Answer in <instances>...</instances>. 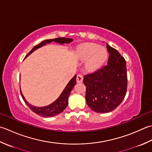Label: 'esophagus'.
Returning a JSON list of instances; mask_svg holds the SVG:
<instances>
[{
    "instance_id": "1",
    "label": "esophagus",
    "mask_w": 152,
    "mask_h": 152,
    "mask_svg": "<svg viewBox=\"0 0 152 152\" xmlns=\"http://www.w3.org/2000/svg\"><path fill=\"white\" fill-rule=\"evenodd\" d=\"M83 80V76L82 75H80V74H79L77 77V82L79 83H82Z\"/></svg>"
}]
</instances>
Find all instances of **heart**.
Listing matches in <instances>:
<instances>
[{
    "mask_svg": "<svg viewBox=\"0 0 152 152\" xmlns=\"http://www.w3.org/2000/svg\"><path fill=\"white\" fill-rule=\"evenodd\" d=\"M76 56L80 61H86V67L90 72H94L102 67L107 58V51L104 47L91 42L79 45Z\"/></svg>",
    "mask_w": 152,
    "mask_h": 152,
    "instance_id": "1",
    "label": "heart"
}]
</instances>
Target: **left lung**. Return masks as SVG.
Wrapping results in <instances>:
<instances>
[{"label":"left lung","instance_id":"8db88e82","mask_svg":"<svg viewBox=\"0 0 152 152\" xmlns=\"http://www.w3.org/2000/svg\"><path fill=\"white\" fill-rule=\"evenodd\" d=\"M110 54L107 65L84 76L85 99L91 109L96 113H108L119 106L127 88L126 61L116 49L107 44Z\"/></svg>","mask_w":152,"mask_h":152}]
</instances>
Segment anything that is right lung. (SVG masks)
<instances>
[{
	"instance_id": "obj_1",
	"label": "right lung",
	"mask_w": 152,
	"mask_h": 152,
	"mask_svg": "<svg viewBox=\"0 0 152 152\" xmlns=\"http://www.w3.org/2000/svg\"><path fill=\"white\" fill-rule=\"evenodd\" d=\"M73 41V40L72 39L64 38V37H59V38H56L54 39L45 40V41H42L40 44L34 46V47L32 48V50L27 54L26 58H27L28 56H29L31 54L33 53V52L35 50H36L37 49L41 48L42 46L46 45V44H49V43H50L53 41L55 42H57L60 45H63L64 43H67V44H68V43H70ZM76 78H77V75H75V76H74L73 78L69 80V82L67 83V85L64 89V91L60 95V96H59L54 102H52V104H49L46 106L37 107V106L31 105L29 103L27 102V101L26 100V99H25V97L23 96L22 92H21V91L20 90L21 97H22L25 103L27 105V106H28L34 113H35L37 114H38L41 117H54L56 115H58V114L61 113V112H63L64 110L67 107L68 105V98H69V95L71 94V92H72L74 86H75L77 83Z\"/></svg>"
}]
</instances>
